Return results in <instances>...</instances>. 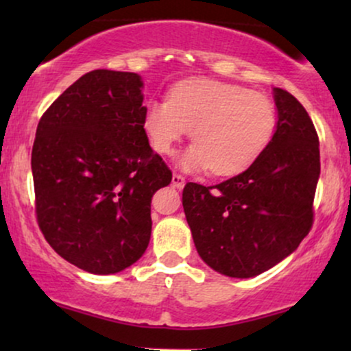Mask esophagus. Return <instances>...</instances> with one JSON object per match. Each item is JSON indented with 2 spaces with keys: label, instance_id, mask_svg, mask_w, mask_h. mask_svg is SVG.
Wrapping results in <instances>:
<instances>
[{
  "label": "esophagus",
  "instance_id": "34e87169",
  "mask_svg": "<svg viewBox=\"0 0 351 351\" xmlns=\"http://www.w3.org/2000/svg\"><path fill=\"white\" fill-rule=\"evenodd\" d=\"M171 184L175 188H178V189H181L184 186V178L181 175H176V173H173V176H171Z\"/></svg>",
  "mask_w": 351,
  "mask_h": 351
}]
</instances>
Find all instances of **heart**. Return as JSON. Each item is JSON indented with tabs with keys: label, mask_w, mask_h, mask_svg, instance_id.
<instances>
[{
	"label": "heart",
	"mask_w": 351,
	"mask_h": 351,
	"mask_svg": "<svg viewBox=\"0 0 351 351\" xmlns=\"http://www.w3.org/2000/svg\"><path fill=\"white\" fill-rule=\"evenodd\" d=\"M143 128L153 150L162 155H170L191 132L195 142L176 158V167L211 168L217 176H229L245 170L272 138L276 108L261 92L195 77L173 86L168 100H150Z\"/></svg>",
	"instance_id": "1"
}]
</instances>
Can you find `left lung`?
<instances>
[{
    "instance_id": "left-lung-1",
    "label": "left lung",
    "mask_w": 351,
    "mask_h": 351,
    "mask_svg": "<svg viewBox=\"0 0 351 351\" xmlns=\"http://www.w3.org/2000/svg\"><path fill=\"white\" fill-rule=\"evenodd\" d=\"M276 132L247 170L216 186L186 183L183 209L201 259L234 279L256 277L299 247L313 221L318 136L302 104L274 87Z\"/></svg>"
}]
</instances>
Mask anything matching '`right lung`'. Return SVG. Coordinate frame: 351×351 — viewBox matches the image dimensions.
Returning <instances> with one entry per match:
<instances>
[{"label": "right lung", "instance_id": "1", "mask_svg": "<svg viewBox=\"0 0 351 351\" xmlns=\"http://www.w3.org/2000/svg\"><path fill=\"white\" fill-rule=\"evenodd\" d=\"M135 72H87L41 117L31 155L36 215L67 263L107 276L135 264L152 234L150 203L171 171L143 128Z\"/></svg>", "mask_w": 351, "mask_h": 351}]
</instances>
